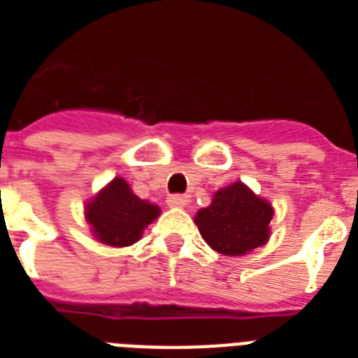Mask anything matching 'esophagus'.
Instances as JSON below:
<instances>
[{
    "label": "esophagus",
    "mask_w": 358,
    "mask_h": 358,
    "mask_svg": "<svg viewBox=\"0 0 358 358\" xmlns=\"http://www.w3.org/2000/svg\"><path fill=\"white\" fill-rule=\"evenodd\" d=\"M187 202H189V199L184 195H171L167 199V204L171 208H184L187 206Z\"/></svg>",
    "instance_id": "1"
}]
</instances>
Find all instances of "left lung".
Here are the masks:
<instances>
[{"label": "left lung", "instance_id": "left-lung-1", "mask_svg": "<svg viewBox=\"0 0 358 358\" xmlns=\"http://www.w3.org/2000/svg\"><path fill=\"white\" fill-rule=\"evenodd\" d=\"M273 213L271 202L234 182L213 193L212 204L196 212L195 224L215 252L243 256L269 241Z\"/></svg>", "mask_w": 358, "mask_h": 358}]
</instances>
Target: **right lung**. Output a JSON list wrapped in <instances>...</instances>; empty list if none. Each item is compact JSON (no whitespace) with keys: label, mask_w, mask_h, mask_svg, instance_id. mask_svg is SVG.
Segmentation results:
<instances>
[{"label":"right lung","mask_w":358,"mask_h":358,"mask_svg":"<svg viewBox=\"0 0 358 358\" xmlns=\"http://www.w3.org/2000/svg\"><path fill=\"white\" fill-rule=\"evenodd\" d=\"M159 206L135 195L122 176H115L85 202V221L91 234L109 247H128L159 217Z\"/></svg>","instance_id":"right-lung-1"}]
</instances>
